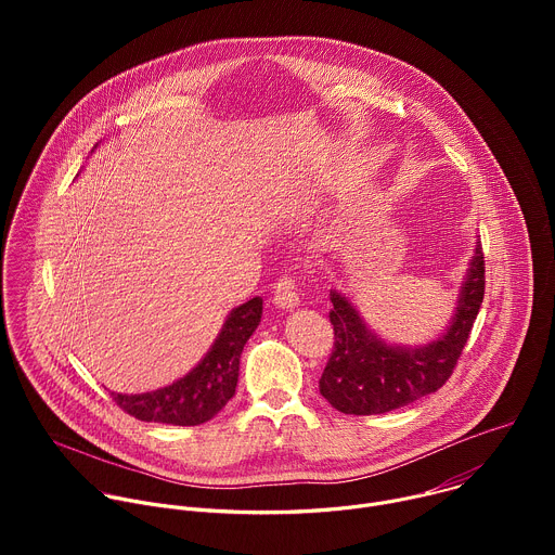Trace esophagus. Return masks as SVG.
I'll return each instance as SVG.
<instances>
[{
    "label": "esophagus",
    "mask_w": 555,
    "mask_h": 555,
    "mask_svg": "<svg viewBox=\"0 0 555 555\" xmlns=\"http://www.w3.org/2000/svg\"><path fill=\"white\" fill-rule=\"evenodd\" d=\"M274 302L281 309H294L298 307V283L294 281V276H281L274 285Z\"/></svg>",
    "instance_id": "esophagus-1"
}]
</instances>
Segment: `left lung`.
<instances>
[{"label":"left lung","mask_w":555,"mask_h":555,"mask_svg":"<svg viewBox=\"0 0 555 555\" xmlns=\"http://www.w3.org/2000/svg\"><path fill=\"white\" fill-rule=\"evenodd\" d=\"M486 294L483 248L477 246L446 334L426 347H390L373 336L356 307L332 292L334 349L321 375V395L345 415H379L439 390L452 375Z\"/></svg>","instance_id":"8db88e82"}]
</instances>
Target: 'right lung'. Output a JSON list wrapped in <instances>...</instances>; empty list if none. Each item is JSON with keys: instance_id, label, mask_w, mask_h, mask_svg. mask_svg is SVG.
<instances>
[{"instance_id": "right-lung-1", "label": "right lung", "mask_w": 555, "mask_h": 555, "mask_svg": "<svg viewBox=\"0 0 555 555\" xmlns=\"http://www.w3.org/2000/svg\"><path fill=\"white\" fill-rule=\"evenodd\" d=\"M263 300L257 296L230 311L210 351L178 382L151 392H112L114 402L140 422L199 426L212 420L234 395L240 377V358L261 323Z\"/></svg>"}]
</instances>
